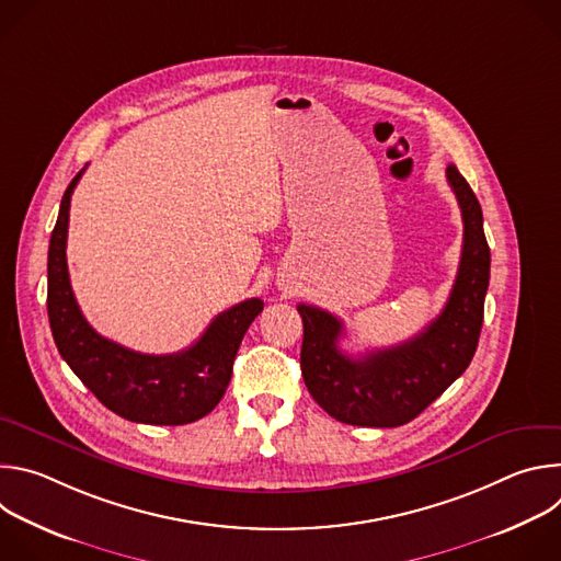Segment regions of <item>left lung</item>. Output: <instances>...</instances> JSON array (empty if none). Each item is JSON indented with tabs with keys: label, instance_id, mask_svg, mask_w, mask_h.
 I'll use <instances>...</instances> for the list:
<instances>
[{
	"label": "left lung",
	"instance_id": "8db88e82",
	"mask_svg": "<svg viewBox=\"0 0 561 561\" xmlns=\"http://www.w3.org/2000/svg\"><path fill=\"white\" fill-rule=\"evenodd\" d=\"M446 180L461 208L463 247L450 297L422 333L353 357L337 346L346 335L342 319L324 308L297 306L304 322L299 364L306 388L337 422L375 428L409 424L468 368L477 351L491 279V249L472 188L453 164L446 169Z\"/></svg>",
	"mask_w": 561,
	"mask_h": 561
}]
</instances>
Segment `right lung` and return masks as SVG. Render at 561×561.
Wrapping results in <instances>:
<instances>
[{"mask_svg":"<svg viewBox=\"0 0 561 561\" xmlns=\"http://www.w3.org/2000/svg\"><path fill=\"white\" fill-rule=\"evenodd\" d=\"M84 169L68 184L48 247V322L70 370L115 415L154 426H182L208 415L224 397L232 362L264 301L253 297L219 312L186 351L146 355L95 333L70 288L66 234L70 195Z\"/></svg>","mask_w":561,"mask_h":561,"instance_id":"1","label":"right lung"}]
</instances>
